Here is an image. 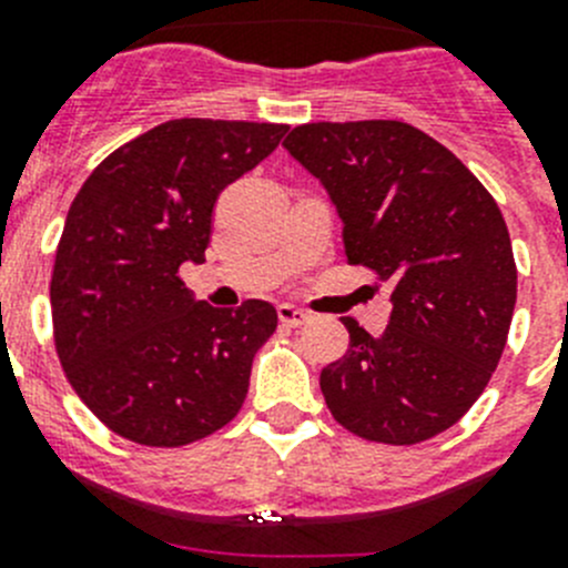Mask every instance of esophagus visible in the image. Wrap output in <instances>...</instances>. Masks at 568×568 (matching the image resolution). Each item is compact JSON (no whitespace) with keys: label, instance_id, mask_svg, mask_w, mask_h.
<instances>
[{"label":"esophagus","instance_id":"34e87169","mask_svg":"<svg viewBox=\"0 0 568 568\" xmlns=\"http://www.w3.org/2000/svg\"><path fill=\"white\" fill-rule=\"evenodd\" d=\"M278 321L284 327H301V324H307L310 313L301 307H293V304H278Z\"/></svg>","mask_w":568,"mask_h":568}]
</instances>
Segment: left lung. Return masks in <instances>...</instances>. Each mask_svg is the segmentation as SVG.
Returning <instances> with one entry per match:
<instances>
[{
	"mask_svg": "<svg viewBox=\"0 0 568 568\" xmlns=\"http://www.w3.org/2000/svg\"><path fill=\"white\" fill-rule=\"evenodd\" d=\"M284 148L327 187L346 261L393 284L384 335L344 318L349 346L321 369L329 413L375 444L435 438L480 398L509 335L518 267L498 202L406 122L301 124Z\"/></svg>",
	"mask_w": 568,
	"mask_h": 568,
	"instance_id": "left-lung-1",
	"label": "left lung"
}]
</instances>
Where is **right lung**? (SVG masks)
I'll return each mask as SVG.
<instances>
[{"label": "right lung", "instance_id": "obj_1", "mask_svg": "<svg viewBox=\"0 0 568 568\" xmlns=\"http://www.w3.org/2000/svg\"><path fill=\"white\" fill-rule=\"evenodd\" d=\"M287 130L173 119L113 150L70 204L50 278L53 344L70 386L110 433L170 449L239 415L278 313L255 298L210 307L179 270L204 261L219 193Z\"/></svg>", "mask_w": 568, "mask_h": 568}]
</instances>
